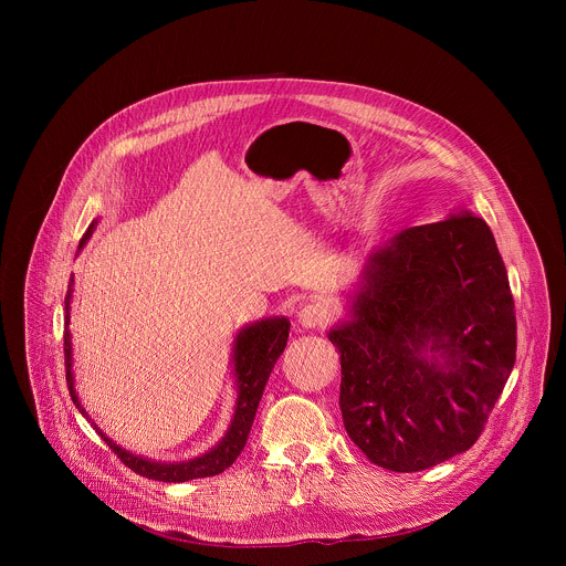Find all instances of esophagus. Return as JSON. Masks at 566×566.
<instances>
[{
  "mask_svg": "<svg viewBox=\"0 0 566 566\" xmlns=\"http://www.w3.org/2000/svg\"><path fill=\"white\" fill-rule=\"evenodd\" d=\"M297 322L304 329H315V327H325L329 322V311L325 304L319 302H308L297 311Z\"/></svg>",
  "mask_w": 566,
  "mask_h": 566,
  "instance_id": "1",
  "label": "esophagus"
}]
</instances>
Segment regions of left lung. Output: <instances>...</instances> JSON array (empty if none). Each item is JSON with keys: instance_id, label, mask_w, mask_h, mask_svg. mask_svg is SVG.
I'll return each instance as SVG.
<instances>
[{"instance_id": "left-lung-1", "label": "left lung", "mask_w": 566, "mask_h": 566, "mask_svg": "<svg viewBox=\"0 0 566 566\" xmlns=\"http://www.w3.org/2000/svg\"><path fill=\"white\" fill-rule=\"evenodd\" d=\"M329 340L340 412L380 468L419 472L481 434L513 371L515 302L489 223L470 214L398 232L376 249Z\"/></svg>"}]
</instances>
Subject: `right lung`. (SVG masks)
<instances>
[{"mask_svg":"<svg viewBox=\"0 0 566 566\" xmlns=\"http://www.w3.org/2000/svg\"><path fill=\"white\" fill-rule=\"evenodd\" d=\"M98 221H92L90 230L85 232V237L80 239V247L83 249L94 228ZM73 277L64 297V369H66V385H69V394L73 406L80 410V415H85V408L80 406L75 387H73V371H71V334H69V304H71V293H73ZM289 329L291 322L286 317H266V319H258L253 325L244 327L237 338H234V347H232V365H234V385H237V400H234V412H232V421L226 430V434L221 437V441L208 450L201 457L188 459V461H177V463H164V461H151L145 459L140 454H134L125 448H120L118 443H114L96 423L94 430L103 437V441L112 448V452L127 465L132 468L136 474H143L147 479L154 481H168V483H179V481H190V479H201V476H212L223 472L228 465L234 463V459L239 457V452L244 450L251 426L255 421V412L262 400L266 380L277 363V358L282 356L286 340H289ZM92 421V419H90Z\"/></svg>","mask_w":566,"mask_h":566,"instance_id":"right-lung-1","label":"right lung"}]
</instances>
